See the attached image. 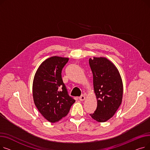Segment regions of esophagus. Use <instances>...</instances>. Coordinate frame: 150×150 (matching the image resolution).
I'll return each instance as SVG.
<instances>
[{
    "label": "esophagus",
    "mask_w": 150,
    "mask_h": 150,
    "mask_svg": "<svg viewBox=\"0 0 150 150\" xmlns=\"http://www.w3.org/2000/svg\"><path fill=\"white\" fill-rule=\"evenodd\" d=\"M79 99L80 101H84L85 100V96H81L80 97H79Z\"/></svg>",
    "instance_id": "obj_1"
}]
</instances>
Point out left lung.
Segmentation results:
<instances>
[{"instance_id":"left-lung-1","label":"left lung","mask_w":150,"mask_h":150,"mask_svg":"<svg viewBox=\"0 0 150 150\" xmlns=\"http://www.w3.org/2000/svg\"><path fill=\"white\" fill-rule=\"evenodd\" d=\"M89 63L97 100V109L90 115L98 122H105L115 114L122 103V78L115 65L106 58L93 57L89 59Z\"/></svg>"}]
</instances>
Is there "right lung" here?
<instances>
[{
  "mask_svg": "<svg viewBox=\"0 0 150 150\" xmlns=\"http://www.w3.org/2000/svg\"><path fill=\"white\" fill-rule=\"evenodd\" d=\"M67 58L52 57L38 67L33 83L34 103L42 116L54 123L67 115L75 100L69 96L63 83L62 69Z\"/></svg>",
  "mask_w": 150,
  "mask_h": 150,
  "instance_id": "obj_1",
  "label": "right lung"
}]
</instances>
